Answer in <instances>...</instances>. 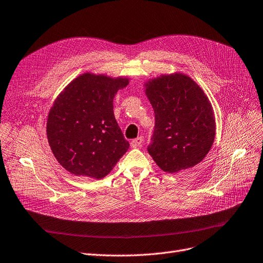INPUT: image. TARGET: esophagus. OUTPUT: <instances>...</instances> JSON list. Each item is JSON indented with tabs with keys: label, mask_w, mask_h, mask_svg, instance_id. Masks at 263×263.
<instances>
[{
	"label": "esophagus",
	"mask_w": 263,
	"mask_h": 263,
	"mask_svg": "<svg viewBox=\"0 0 263 263\" xmlns=\"http://www.w3.org/2000/svg\"><path fill=\"white\" fill-rule=\"evenodd\" d=\"M142 142H143L142 137H138V138L132 140L130 145H132V148H139V146L142 145Z\"/></svg>",
	"instance_id": "esophagus-1"
}]
</instances>
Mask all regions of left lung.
I'll return each instance as SVG.
<instances>
[{"label":"left lung","instance_id":"8db88e82","mask_svg":"<svg viewBox=\"0 0 263 263\" xmlns=\"http://www.w3.org/2000/svg\"><path fill=\"white\" fill-rule=\"evenodd\" d=\"M155 115L148 152L166 173H178L203 161L215 140L212 104L187 76L174 73L145 84Z\"/></svg>","mask_w":263,"mask_h":263}]
</instances>
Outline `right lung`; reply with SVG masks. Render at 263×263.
I'll return each mask as SVG.
<instances>
[{
	"label": "right lung",
	"instance_id": "obj_1",
	"mask_svg": "<svg viewBox=\"0 0 263 263\" xmlns=\"http://www.w3.org/2000/svg\"><path fill=\"white\" fill-rule=\"evenodd\" d=\"M128 79L84 73L49 111L46 132L59 164L76 176L106 177L129 148L114 118L113 98Z\"/></svg>",
	"mask_w": 263,
	"mask_h": 263
}]
</instances>
